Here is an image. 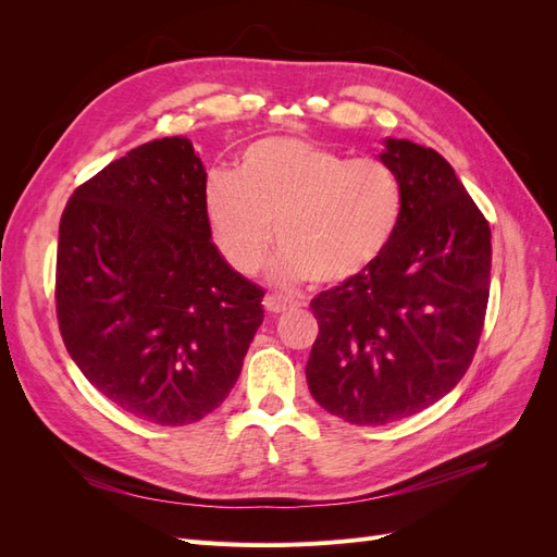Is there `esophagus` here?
Masks as SVG:
<instances>
[{"mask_svg":"<svg viewBox=\"0 0 557 557\" xmlns=\"http://www.w3.org/2000/svg\"><path fill=\"white\" fill-rule=\"evenodd\" d=\"M264 309L272 313V315H278V313H285V311H293L297 305L293 299H285V297H276V295H267L262 299Z\"/></svg>","mask_w":557,"mask_h":557,"instance_id":"esophagus-1","label":"esophagus"}]
</instances>
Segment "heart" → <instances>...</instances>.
I'll list each match as a JSON object with an SVG mask.
<instances>
[{
    "label": "heart",
    "instance_id": "obj_1",
    "mask_svg": "<svg viewBox=\"0 0 557 557\" xmlns=\"http://www.w3.org/2000/svg\"><path fill=\"white\" fill-rule=\"evenodd\" d=\"M205 215L225 262L256 274L276 242L269 269L281 288L315 278L344 285L367 274L393 244L404 193L376 158L350 160L305 137H264L242 150L234 172L213 170Z\"/></svg>",
    "mask_w": 557,
    "mask_h": 557
}]
</instances>
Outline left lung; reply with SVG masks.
Listing matches in <instances>:
<instances>
[{"mask_svg":"<svg viewBox=\"0 0 557 557\" xmlns=\"http://www.w3.org/2000/svg\"><path fill=\"white\" fill-rule=\"evenodd\" d=\"M401 221L383 258L311 301L313 399L352 425H385L448 395L474 358L491 290V227L453 166L409 139H383Z\"/></svg>","mask_w":557,"mask_h":557,"instance_id":"1","label":"left lung"}]
</instances>
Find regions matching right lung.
I'll return each instance as SVG.
<instances>
[{"instance_id": "1", "label": "right lung", "mask_w": 557, "mask_h": 557, "mask_svg": "<svg viewBox=\"0 0 557 557\" xmlns=\"http://www.w3.org/2000/svg\"><path fill=\"white\" fill-rule=\"evenodd\" d=\"M188 137L132 148L66 201L55 299L72 360L99 393L156 425L221 407L262 325V288L225 262Z\"/></svg>"}]
</instances>
